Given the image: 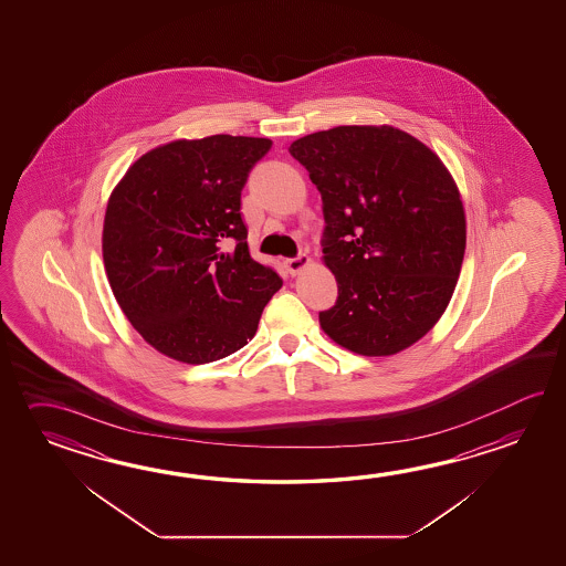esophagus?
I'll return each mask as SVG.
<instances>
[{
    "label": "esophagus",
    "instance_id": "1",
    "mask_svg": "<svg viewBox=\"0 0 566 566\" xmlns=\"http://www.w3.org/2000/svg\"><path fill=\"white\" fill-rule=\"evenodd\" d=\"M307 265H310V256L305 253H300L297 256L285 259V266H287V271L291 275H297L301 269H305Z\"/></svg>",
    "mask_w": 566,
    "mask_h": 566
}]
</instances>
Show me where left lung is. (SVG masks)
<instances>
[{
  "instance_id": "1",
  "label": "left lung",
  "mask_w": 566,
  "mask_h": 566,
  "mask_svg": "<svg viewBox=\"0 0 566 566\" xmlns=\"http://www.w3.org/2000/svg\"><path fill=\"white\" fill-rule=\"evenodd\" d=\"M289 154L324 202L334 307L319 324L361 356H390L446 312L465 253L458 188L433 151L395 127L342 125L305 135Z\"/></svg>"
}]
</instances>
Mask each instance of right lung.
Listing matches in <instances>:
<instances>
[{
    "label": "right lung",
    "instance_id": "add662e5",
    "mask_svg": "<svg viewBox=\"0 0 566 566\" xmlns=\"http://www.w3.org/2000/svg\"><path fill=\"white\" fill-rule=\"evenodd\" d=\"M271 139L171 142L133 164L103 229L108 283L133 327L186 364L220 360L254 336L283 279L247 244L241 192Z\"/></svg>",
    "mask_w": 566,
    "mask_h": 566
}]
</instances>
